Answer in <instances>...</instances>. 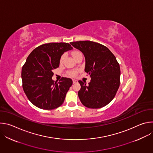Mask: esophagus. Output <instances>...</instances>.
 Wrapping results in <instances>:
<instances>
[{
    "label": "esophagus",
    "mask_w": 153,
    "mask_h": 153,
    "mask_svg": "<svg viewBox=\"0 0 153 153\" xmlns=\"http://www.w3.org/2000/svg\"><path fill=\"white\" fill-rule=\"evenodd\" d=\"M77 82H78V81H77V80L73 79V83H77Z\"/></svg>",
    "instance_id": "1"
}]
</instances>
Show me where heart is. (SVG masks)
<instances>
[{
  "label": "heart",
  "instance_id": "obj_1",
  "mask_svg": "<svg viewBox=\"0 0 153 153\" xmlns=\"http://www.w3.org/2000/svg\"><path fill=\"white\" fill-rule=\"evenodd\" d=\"M80 54H82V53H81L80 51H75L73 52V53H72V55H73V56L74 58H75L76 57H77V56H79V55H80ZM65 56H66V55H65V54H63V55L61 56L60 59V63H62V62H63V60H64V59H65ZM76 74H77V71H72L70 72V75H71V76H76Z\"/></svg>",
  "mask_w": 153,
  "mask_h": 153
}]
</instances>
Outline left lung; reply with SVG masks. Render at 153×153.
Instances as JSON below:
<instances>
[{"label": "left lung", "mask_w": 153, "mask_h": 153, "mask_svg": "<svg viewBox=\"0 0 153 153\" xmlns=\"http://www.w3.org/2000/svg\"><path fill=\"white\" fill-rule=\"evenodd\" d=\"M85 59V71L90 82L79 80L81 86L78 96L82 103L89 108H100L114 97L120 85V69L116 57L105 46L92 41L71 42Z\"/></svg>", "instance_id": "8db88e82"}]
</instances>
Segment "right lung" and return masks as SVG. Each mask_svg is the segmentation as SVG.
I'll return each instance as SVG.
<instances>
[{
  "mask_svg": "<svg viewBox=\"0 0 153 153\" xmlns=\"http://www.w3.org/2000/svg\"><path fill=\"white\" fill-rule=\"evenodd\" d=\"M71 50L68 43H48L36 48L27 57L22 69V86L36 106L53 110L63 103L73 80L62 77L55 82L52 79L53 70L59 67L63 54Z\"/></svg>",
  "mask_w": 153,
  "mask_h": 153,
  "instance_id": "right-lung-1",
  "label": "right lung"
}]
</instances>
